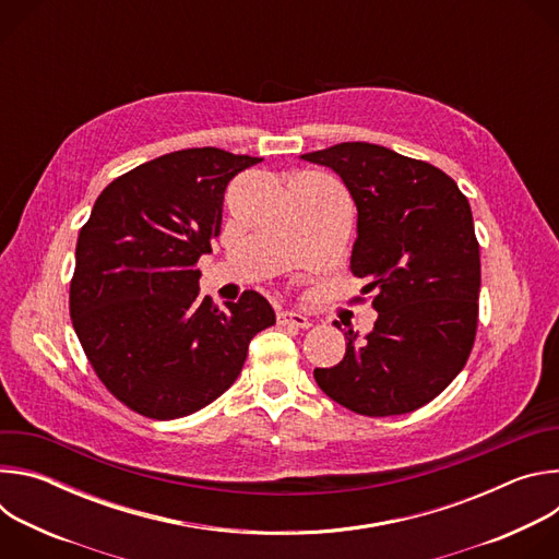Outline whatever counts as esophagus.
Segmentation results:
<instances>
[{
    "label": "esophagus",
    "instance_id": "obj_1",
    "mask_svg": "<svg viewBox=\"0 0 559 559\" xmlns=\"http://www.w3.org/2000/svg\"><path fill=\"white\" fill-rule=\"evenodd\" d=\"M276 318H278V325H292V328H300V330H307L311 325L309 318L300 311H287L285 309Z\"/></svg>",
    "mask_w": 559,
    "mask_h": 559
}]
</instances>
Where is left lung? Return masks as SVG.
<instances>
[{
	"instance_id": "obj_1",
	"label": "left lung",
	"mask_w": 559,
	"mask_h": 559,
	"mask_svg": "<svg viewBox=\"0 0 559 559\" xmlns=\"http://www.w3.org/2000/svg\"><path fill=\"white\" fill-rule=\"evenodd\" d=\"M302 158L332 168L356 203L352 272L378 311L365 341L347 330L345 358L313 378L360 416L416 412L462 371L475 341L480 246L471 205L436 166L376 143L347 141Z\"/></svg>"
}]
</instances>
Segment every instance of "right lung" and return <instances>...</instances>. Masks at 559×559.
<instances>
[{
	"mask_svg": "<svg viewBox=\"0 0 559 559\" xmlns=\"http://www.w3.org/2000/svg\"><path fill=\"white\" fill-rule=\"evenodd\" d=\"M259 162L218 147L156 156L117 177L79 231L72 328L106 389L141 416L175 420L216 401L276 323L252 289L225 309L199 298L225 188Z\"/></svg>",
	"mask_w": 559,
	"mask_h": 559,
	"instance_id": "obj_1",
	"label": "right lung"
}]
</instances>
